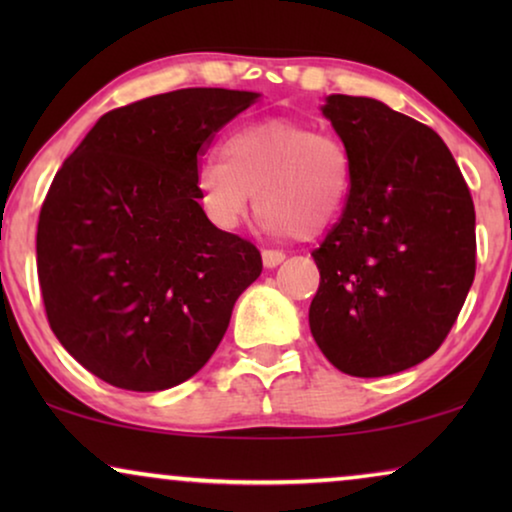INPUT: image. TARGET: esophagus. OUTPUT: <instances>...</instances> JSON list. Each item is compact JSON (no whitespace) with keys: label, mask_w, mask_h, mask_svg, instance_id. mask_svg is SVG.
<instances>
[{"label":"esophagus","mask_w":512,"mask_h":512,"mask_svg":"<svg viewBox=\"0 0 512 512\" xmlns=\"http://www.w3.org/2000/svg\"><path fill=\"white\" fill-rule=\"evenodd\" d=\"M261 256H263L265 268H277V265L286 258L284 251H279V249H263Z\"/></svg>","instance_id":"34e87169"}]
</instances>
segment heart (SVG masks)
I'll use <instances>...</instances> for the list:
<instances>
[{"label": "heart", "instance_id": "1", "mask_svg": "<svg viewBox=\"0 0 512 512\" xmlns=\"http://www.w3.org/2000/svg\"><path fill=\"white\" fill-rule=\"evenodd\" d=\"M202 212L221 230L240 226L256 193L263 228L310 240L331 228L352 191V158L340 137L291 118L240 125L221 160H202L193 177Z\"/></svg>", "mask_w": 512, "mask_h": 512}]
</instances>
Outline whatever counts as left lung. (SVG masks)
I'll use <instances>...</instances> for the list:
<instances>
[{
	"label": "left lung",
	"instance_id": "left-lung-1",
	"mask_svg": "<svg viewBox=\"0 0 512 512\" xmlns=\"http://www.w3.org/2000/svg\"><path fill=\"white\" fill-rule=\"evenodd\" d=\"M352 158L345 212L312 251V338L354 377L417 366L443 345L475 277V209L429 125L373 97L321 107Z\"/></svg>",
	"mask_w": 512,
	"mask_h": 512
}]
</instances>
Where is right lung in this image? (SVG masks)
I'll return each mask as SVG.
<instances>
[{"instance_id":"obj_1","label":"right lung","mask_w":512,"mask_h":512,"mask_svg":"<svg viewBox=\"0 0 512 512\" xmlns=\"http://www.w3.org/2000/svg\"><path fill=\"white\" fill-rule=\"evenodd\" d=\"M258 93L184 88L104 114L55 174L37 226L48 324L83 368L163 391L209 361L261 251L219 230L198 158Z\"/></svg>"}]
</instances>
